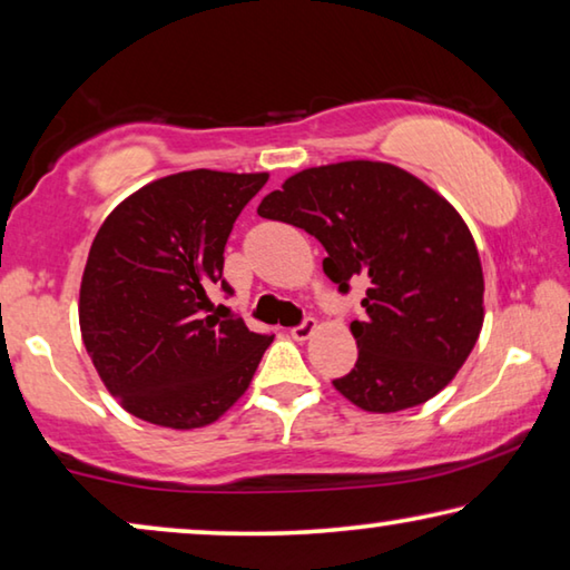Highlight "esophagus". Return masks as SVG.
<instances>
[{
	"label": "esophagus",
	"instance_id": "obj_1",
	"mask_svg": "<svg viewBox=\"0 0 570 570\" xmlns=\"http://www.w3.org/2000/svg\"><path fill=\"white\" fill-rule=\"evenodd\" d=\"M314 332H317V322H314V320L309 317V320H304V322L299 324V327L292 330V337H294L296 342H306V340L312 337Z\"/></svg>",
	"mask_w": 570,
	"mask_h": 570
}]
</instances>
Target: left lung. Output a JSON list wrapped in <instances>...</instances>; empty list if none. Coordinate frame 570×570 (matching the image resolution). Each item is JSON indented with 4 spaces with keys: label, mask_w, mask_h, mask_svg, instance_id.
<instances>
[{
    "label": "left lung",
    "mask_w": 570,
    "mask_h": 570,
    "mask_svg": "<svg viewBox=\"0 0 570 570\" xmlns=\"http://www.w3.org/2000/svg\"><path fill=\"white\" fill-rule=\"evenodd\" d=\"M258 215L317 238L342 294L367 286L365 320L350 324L357 363L332 381L352 405L399 413L454 381L480 340L484 276L446 197L387 161L352 159L296 171Z\"/></svg>",
    "instance_id": "left-lung-1"
}]
</instances>
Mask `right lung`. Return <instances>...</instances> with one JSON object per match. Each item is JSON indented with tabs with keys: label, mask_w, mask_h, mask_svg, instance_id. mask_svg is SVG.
I'll return each instance as SVG.
<instances>
[{
	"label": "right lung",
	"mask_w": 570,
	"mask_h": 570,
	"mask_svg": "<svg viewBox=\"0 0 570 570\" xmlns=\"http://www.w3.org/2000/svg\"><path fill=\"white\" fill-rule=\"evenodd\" d=\"M266 171L189 169L126 197L98 228L80 282V337L124 411L189 431L218 421L248 391L271 345L243 320H218L233 223Z\"/></svg>",
	"instance_id": "obj_1"
}]
</instances>
